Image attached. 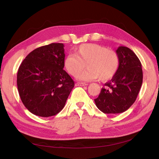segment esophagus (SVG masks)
I'll list each match as a JSON object with an SVG mask.
<instances>
[{
  "label": "esophagus",
  "instance_id": "1",
  "mask_svg": "<svg viewBox=\"0 0 159 159\" xmlns=\"http://www.w3.org/2000/svg\"><path fill=\"white\" fill-rule=\"evenodd\" d=\"M75 86H87V84H85V83H80V82H78V83H76V84H75Z\"/></svg>",
  "mask_w": 159,
  "mask_h": 159
}]
</instances>
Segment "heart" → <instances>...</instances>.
Masks as SVG:
<instances>
[{"mask_svg": "<svg viewBox=\"0 0 159 159\" xmlns=\"http://www.w3.org/2000/svg\"><path fill=\"white\" fill-rule=\"evenodd\" d=\"M119 63L117 53L96 43L82 44L75 54H68L64 61L65 68L73 76H77L86 64L88 68L78 76V79L85 81L99 78L102 81L111 79L118 71Z\"/></svg>", "mask_w": 159, "mask_h": 159, "instance_id": "b5f03b06", "label": "heart"}]
</instances>
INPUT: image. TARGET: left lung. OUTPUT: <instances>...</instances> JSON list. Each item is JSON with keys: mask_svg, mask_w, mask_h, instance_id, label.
Masks as SVG:
<instances>
[{"mask_svg": "<svg viewBox=\"0 0 159 159\" xmlns=\"http://www.w3.org/2000/svg\"><path fill=\"white\" fill-rule=\"evenodd\" d=\"M116 53L120 60L118 71L94 99L97 107L104 113L127 111L136 100L143 84L142 65L137 55L126 46H119Z\"/></svg>", "mask_w": 159, "mask_h": 159, "instance_id": "left-lung-1", "label": "left lung"}]
</instances>
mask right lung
<instances>
[{
    "label": "right lung",
    "mask_w": 159,
    "mask_h": 159,
    "mask_svg": "<svg viewBox=\"0 0 159 159\" xmlns=\"http://www.w3.org/2000/svg\"><path fill=\"white\" fill-rule=\"evenodd\" d=\"M65 57L64 44L53 43L31 52L19 67V94L34 115L49 117L65 107L75 85L63 70Z\"/></svg>",
    "instance_id": "obj_1"
}]
</instances>
